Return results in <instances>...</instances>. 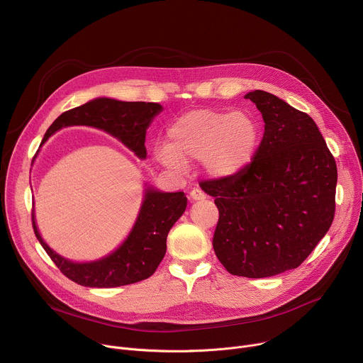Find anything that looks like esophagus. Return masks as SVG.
<instances>
[{"mask_svg":"<svg viewBox=\"0 0 363 363\" xmlns=\"http://www.w3.org/2000/svg\"><path fill=\"white\" fill-rule=\"evenodd\" d=\"M205 198V194L203 191H201L199 188H192L191 192H189V201H201Z\"/></svg>","mask_w":363,"mask_h":363,"instance_id":"esophagus-1","label":"esophagus"}]
</instances>
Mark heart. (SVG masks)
Returning <instances> with one entry per match:
<instances>
[{"instance_id":"obj_1","label":"heart","mask_w":363,"mask_h":363,"mask_svg":"<svg viewBox=\"0 0 363 363\" xmlns=\"http://www.w3.org/2000/svg\"><path fill=\"white\" fill-rule=\"evenodd\" d=\"M171 145L158 152L165 167L181 171L184 162L206 160L214 177H228L244 168L258 142V125L244 112L191 111L169 130Z\"/></svg>"}]
</instances>
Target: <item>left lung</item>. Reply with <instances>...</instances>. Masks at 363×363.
Listing matches in <instances>:
<instances>
[{
    "label": "left lung",
    "mask_w": 363,
    "mask_h": 363,
    "mask_svg": "<svg viewBox=\"0 0 363 363\" xmlns=\"http://www.w3.org/2000/svg\"><path fill=\"white\" fill-rule=\"evenodd\" d=\"M264 119L252 161L237 174L206 181L220 218L213 247L234 276L262 279L297 269L335 217L337 168L319 128L277 96L245 94Z\"/></svg>",
    "instance_id": "left-lung-1"
}]
</instances>
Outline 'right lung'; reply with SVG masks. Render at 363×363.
<instances>
[{
  "mask_svg": "<svg viewBox=\"0 0 363 363\" xmlns=\"http://www.w3.org/2000/svg\"><path fill=\"white\" fill-rule=\"evenodd\" d=\"M162 111L158 103L119 101L100 97L62 113L47 129L43 142L63 126L86 125L118 138L123 145L146 158L145 136L150 121ZM186 208L184 192L146 191L140 214L126 241L111 255L93 263H72L56 254L41 238L34 213L33 228L37 240L60 272L86 287H119L150 277L167 252V237Z\"/></svg>",
  "mask_w": 363,
  "mask_h": 363,
  "instance_id": "1",
  "label": "right lung"
}]
</instances>
